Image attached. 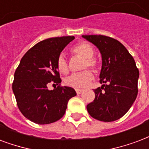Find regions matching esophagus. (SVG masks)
<instances>
[{
  "mask_svg": "<svg viewBox=\"0 0 149 149\" xmlns=\"http://www.w3.org/2000/svg\"><path fill=\"white\" fill-rule=\"evenodd\" d=\"M83 91H84V90H83V89H76V92H77V95H79V94H81Z\"/></svg>",
  "mask_w": 149,
  "mask_h": 149,
  "instance_id": "esophagus-1",
  "label": "esophagus"
}]
</instances>
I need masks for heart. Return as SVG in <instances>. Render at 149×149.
<instances>
[{"mask_svg":"<svg viewBox=\"0 0 149 149\" xmlns=\"http://www.w3.org/2000/svg\"><path fill=\"white\" fill-rule=\"evenodd\" d=\"M72 54L78 55L84 58L82 63V69L91 68L95 72L99 70V62L94 58L95 49L92 45L87 41H81L76 44L71 49ZM57 69L62 74H67L69 72V65L65 57L61 54L57 60ZM94 75L90 70H85L82 72H77L70 75L65 79V84L68 87L73 88H83L89 84L92 80Z\"/></svg>","mask_w":149,"mask_h":149,"instance_id":"obj_1","label":"heart"}]
</instances>
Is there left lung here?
Listing matches in <instances>:
<instances>
[{"label": "left lung", "mask_w": 149, "mask_h": 149, "mask_svg": "<svg viewBox=\"0 0 149 149\" xmlns=\"http://www.w3.org/2000/svg\"><path fill=\"white\" fill-rule=\"evenodd\" d=\"M99 49L102 58L101 87L94 90L95 98L87 105L93 118L112 122L123 116L138 95L139 70L132 55L117 40L104 35H83Z\"/></svg>", "instance_id": "obj_1"}]
</instances>
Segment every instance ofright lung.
I'll list each match as a JSON object with an SVG mask.
<instances>
[{
  "label": "right lung",
  "instance_id": "add662e5",
  "mask_svg": "<svg viewBox=\"0 0 149 149\" xmlns=\"http://www.w3.org/2000/svg\"><path fill=\"white\" fill-rule=\"evenodd\" d=\"M75 37H52L35 44L22 58L15 72L12 90L19 109L37 124H48L64 116L67 104L77 95L73 88L62 87L57 60L64 47ZM59 86L52 91L47 85Z\"/></svg>",
  "mask_w": 149,
  "mask_h": 149
}]
</instances>
